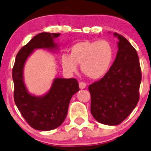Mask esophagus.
I'll return each instance as SVG.
<instances>
[{
  "label": "esophagus",
  "instance_id": "obj_1",
  "mask_svg": "<svg viewBox=\"0 0 151 151\" xmlns=\"http://www.w3.org/2000/svg\"><path fill=\"white\" fill-rule=\"evenodd\" d=\"M79 88H80L81 89H84V88H85L86 86V83L81 81V82H79Z\"/></svg>",
  "mask_w": 151,
  "mask_h": 151
}]
</instances>
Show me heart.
Returning a JSON list of instances; mask_svg holds the SVG:
<instances>
[{"label": "heart", "instance_id": "1", "mask_svg": "<svg viewBox=\"0 0 151 151\" xmlns=\"http://www.w3.org/2000/svg\"><path fill=\"white\" fill-rule=\"evenodd\" d=\"M113 58V47L109 41L83 40L72 46L70 55L63 54L61 62L67 72H77L81 65L83 73L91 79H99L108 72Z\"/></svg>", "mask_w": 151, "mask_h": 151}]
</instances>
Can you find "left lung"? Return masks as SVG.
<instances>
[{
	"mask_svg": "<svg viewBox=\"0 0 151 151\" xmlns=\"http://www.w3.org/2000/svg\"><path fill=\"white\" fill-rule=\"evenodd\" d=\"M119 39L116 57L106 75L89 86L91 113L101 124L119 125L130 115L139 100L141 71L138 54L125 37Z\"/></svg>",
	"mask_w": 151,
	"mask_h": 151,
	"instance_id": "1",
	"label": "left lung"
}]
</instances>
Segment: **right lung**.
<instances>
[{
	"mask_svg": "<svg viewBox=\"0 0 151 151\" xmlns=\"http://www.w3.org/2000/svg\"><path fill=\"white\" fill-rule=\"evenodd\" d=\"M60 35L41 32L35 36L17 54L13 68L15 104L29 125L40 131H50L61 125L67 115L71 98L79 90L76 79L55 78L46 94L36 96L27 91L24 83V66L28 57L35 49H58L55 39Z\"/></svg>",
	"mask_w": 151,
	"mask_h": 151,
	"instance_id": "1",
	"label": "right lung"
}]
</instances>
